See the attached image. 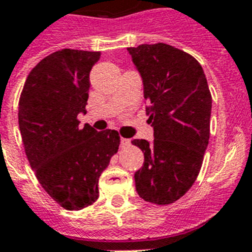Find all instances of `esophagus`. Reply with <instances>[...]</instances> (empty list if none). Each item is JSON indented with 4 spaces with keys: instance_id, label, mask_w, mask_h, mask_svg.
Listing matches in <instances>:
<instances>
[{
    "instance_id": "obj_1",
    "label": "esophagus",
    "mask_w": 252,
    "mask_h": 252,
    "mask_svg": "<svg viewBox=\"0 0 252 252\" xmlns=\"http://www.w3.org/2000/svg\"><path fill=\"white\" fill-rule=\"evenodd\" d=\"M120 145H122V147L128 146V145H129V140H126V138L122 137V138H120Z\"/></svg>"
}]
</instances>
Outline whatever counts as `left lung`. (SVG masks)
I'll return each instance as SVG.
<instances>
[{
  "mask_svg": "<svg viewBox=\"0 0 252 252\" xmlns=\"http://www.w3.org/2000/svg\"><path fill=\"white\" fill-rule=\"evenodd\" d=\"M144 81L147 122L154 141L133 140L145 157L134 173L146 202L165 206L193 186L210 140L212 97L203 68L193 55L158 42L128 48Z\"/></svg>",
  "mask_w": 252,
  "mask_h": 252,
  "instance_id": "8db88e82",
  "label": "left lung"
}]
</instances>
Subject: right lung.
I'll return each instance as SVG.
<instances>
[{"mask_svg": "<svg viewBox=\"0 0 252 252\" xmlns=\"http://www.w3.org/2000/svg\"><path fill=\"white\" fill-rule=\"evenodd\" d=\"M99 52L62 49L45 57L27 76L19 98V129L27 158L53 199L79 211L98 199V180L118 153L116 130L80 128L87 112L89 73Z\"/></svg>", "mask_w": 252, "mask_h": 252, "instance_id": "right-lung-1", "label": "right lung"}]
</instances>
